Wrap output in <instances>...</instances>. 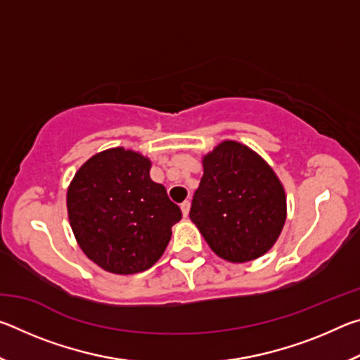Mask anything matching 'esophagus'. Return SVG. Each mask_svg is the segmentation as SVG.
<instances>
[{
    "label": "esophagus",
    "mask_w": 360,
    "mask_h": 360,
    "mask_svg": "<svg viewBox=\"0 0 360 360\" xmlns=\"http://www.w3.org/2000/svg\"><path fill=\"white\" fill-rule=\"evenodd\" d=\"M181 210H182V214H184V217L188 216V211H191V202L188 200H186V202L181 203Z\"/></svg>",
    "instance_id": "34e87169"
}]
</instances>
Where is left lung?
<instances>
[{
	"mask_svg": "<svg viewBox=\"0 0 360 360\" xmlns=\"http://www.w3.org/2000/svg\"><path fill=\"white\" fill-rule=\"evenodd\" d=\"M191 221L219 257L243 264L264 255L281 233L285 195L262 157L245 144L224 141L203 158Z\"/></svg>",
	"mask_w": 360,
	"mask_h": 360,
	"instance_id": "left-lung-1",
	"label": "left lung"
}]
</instances>
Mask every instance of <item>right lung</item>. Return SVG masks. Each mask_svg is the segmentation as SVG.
Here are the masks:
<instances>
[{"instance_id":"add662e5","label":"right lung","mask_w":360,"mask_h":360,"mask_svg":"<svg viewBox=\"0 0 360 360\" xmlns=\"http://www.w3.org/2000/svg\"><path fill=\"white\" fill-rule=\"evenodd\" d=\"M150 162L124 148L94 155L68 188L70 224L90 260L103 270L133 275L162 257L182 217L167 188L149 178Z\"/></svg>"}]
</instances>
